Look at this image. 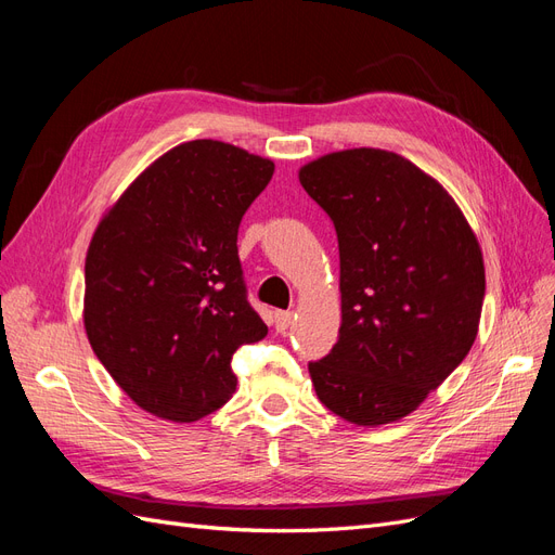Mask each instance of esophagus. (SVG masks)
Wrapping results in <instances>:
<instances>
[{"instance_id":"obj_1","label":"esophagus","mask_w":555,"mask_h":555,"mask_svg":"<svg viewBox=\"0 0 555 555\" xmlns=\"http://www.w3.org/2000/svg\"><path fill=\"white\" fill-rule=\"evenodd\" d=\"M292 319H294V314H292V312H284V310H278V312L273 314V322H275V331H278V333H284V331H287V328L292 326Z\"/></svg>"}]
</instances>
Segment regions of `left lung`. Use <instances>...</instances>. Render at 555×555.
<instances>
[{
    "label": "left lung",
    "mask_w": 555,
    "mask_h": 555,
    "mask_svg": "<svg viewBox=\"0 0 555 555\" xmlns=\"http://www.w3.org/2000/svg\"><path fill=\"white\" fill-rule=\"evenodd\" d=\"M338 233L343 324L312 361L317 398L357 426L414 412L456 371L486 292L475 231L442 184L389 150L354 147L298 171Z\"/></svg>",
    "instance_id": "8db88e82"
}]
</instances>
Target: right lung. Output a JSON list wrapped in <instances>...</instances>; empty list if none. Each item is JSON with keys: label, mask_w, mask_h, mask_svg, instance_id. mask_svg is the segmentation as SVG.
Returning a JSON list of instances; mask_svg holds the SVG:
<instances>
[{"label": "right lung", "mask_w": 555, "mask_h": 555, "mask_svg": "<svg viewBox=\"0 0 555 555\" xmlns=\"http://www.w3.org/2000/svg\"><path fill=\"white\" fill-rule=\"evenodd\" d=\"M275 164L231 143H180L133 180L86 257L88 340L137 405L198 422L236 391L231 357L266 338L247 304L238 227Z\"/></svg>", "instance_id": "obj_1"}]
</instances>
